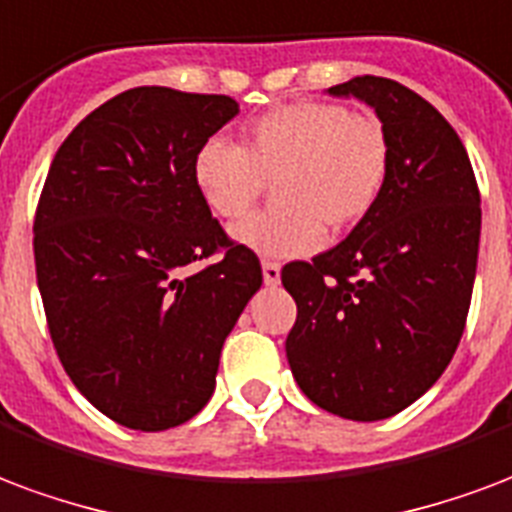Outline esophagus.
Returning a JSON list of instances; mask_svg holds the SVG:
<instances>
[{
  "label": "esophagus",
  "mask_w": 512,
  "mask_h": 512,
  "mask_svg": "<svg viewBox=\"0 0 512 512\" xmlns=\"http://www.w3.org/2000/svg\"><path fill=\"white\" fill-rule=\"evenodd\" d=\"M279 279H282V266H279V263H271V260H266V263H263V282H266V285H279Z\"/></svg>",
  "instance_id": "esophagus-1"
}]
</instances>
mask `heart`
<instances>
[{"instance_id":"heart-1","label":"heart","mask_w":512,"mask_h":512,"mask_svg":"<svg viewBox=\"0 0 512 512\" xmlns=\"http://www.w3.org/2000/svg\"><path fill=\"white\" fill-rule=\"evenodd\" d=\"M391 173V138L372 113L336 102H295L263 113L241 146L208 138L192 160V181L219 219H241L266 184L276 206L233 227L238 244L260 257H304L328 233L372 214Z\"/></svg>"}]
</instances>
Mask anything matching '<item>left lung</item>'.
I'll return each mask as SVG.
<instances>
[{
	"label": "left lung",
	"mask_w": 512,
	"mask_h": 512,
	"mask_svg": "<svg viewBox=\"0 0 512 512\" xmlns=\"http://www.w3.org/2000/svg\"><path fill=\"white\" fill-rule=\"evenodd\" d=\"M328 94L372 105L391 138V173L377 208L342 244L282 268L298 306L285 350L317 407L382 420L429 391L461 342L480 192L461 138L420 94L377 75Z\"/></svg>",
	"instance_id": "obj_1"
}]
</instances>
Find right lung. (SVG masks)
I'll use <instances>...</instances> for the list:
<instances>
[{
  "instance_id": "obj_1",
  "label": "right lung",
  "mask_w": 512,
  "mask_h": 512,
  "mask_svg": "<svg viewBox=\"0 0 512 512\" xmlns=\"http://www.w3.org/2000/svg\"><path fill=\"white\" fill-rule=\"evenodd\" d=\"M236 113L225 94L121 92L67 135L43 184L34 268L56 355L127 429H173L206 407L227 333L263 285L192 181L195 151Z\"/></svg>"
}]
</instances>
